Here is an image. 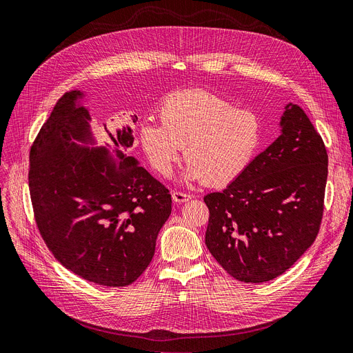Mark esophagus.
Instances as JSON below:
<instances>
[{"label": "esophagus", "mask_w": 353, "mask_h": 353, "mask_svg": "<svg viewBox=\"0 0 353 353\" xmlns=\"http://www.w3.org/2000/svg\"><path fill=\"white\" fill-rule=\"evenodd\" d=\"M172 200L175 203H187L188 200H191V195L187 192H181V191H172Z\"/></svg>", "instance_id": "esophagus-1"}]
</instances>
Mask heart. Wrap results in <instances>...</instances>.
<instances>
[{"instance_id":"heart-1","label":"heart","mask_w":353,"mask_h":353,"mask_svg":"<svg viewBox=\"0 0 353 353\" xmlns=\"http://www.w3.org/2000/svg\"><path fill=\"white\" fill-rule=\"evenodd\" d=\"M161 120H146L139 136L152 168L171 176L187 146L188 179L229 184L252 162L261 143L259 117L225 98L191 90L168 97Z\"/></svg>"}]
</instances>
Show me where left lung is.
<instances>
[{"label": "left lung", "instance_id": "obj_1", "mask_svg": "<svg viewBox=\"0 0 353 353\" xmlns=\"http://www.w3.org/2000/svg\"><path fill=\"white\" fill-rule=\"evenodd\" d=\"M281 134L221 192L204 196L205 245L233 278L259 284L283 275L320 230L327 150L304 110L288 104Z\"/></svg>", "mask_w": 353, "mask_h": 353}]
</instances>
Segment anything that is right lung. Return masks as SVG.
I'll list each match as a JSON object with an SVG mask.
<instances>
[{"label": "right lung", "mask_w": 353, "mask_h": 353, "mask_svg": "<svg viewBox=\"0 0 353 353\" xmlns=\"http://www.w3.org/2000/svg\"><path fill=\"white\" fill-rule=\"evenodd\" d=\"M78 98L81 91L59 98L30 149L34 220L66 270L98 285L125 287L149 266L172 199L130 157V125L108 132L104 124L108 142L94 146L91 117Z\"/></svg>", "instance_id": "add662e5"}]
</instances>
